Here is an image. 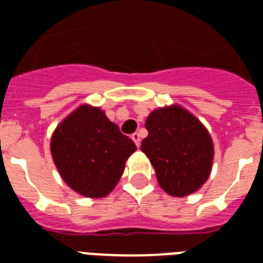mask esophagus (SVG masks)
<instances>
[{
	"label": "esophagus",
	"mask_w": 263,
	"mask_h": 263,
	"mask_svg": "<svg viewBox=\"0 0 263 263\" xmlns=\"http://www.w3.org/2000/svg\"><path fill=\"white\" fill-rule=\"evenodd\" d=\"M132 138H133V141L136 142L137 146L141 145V134L139 133H134L133 136H132Z\"/></svg>",
	"instance_id": "esophagus-1"
}]
</instances>
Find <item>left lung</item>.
<instances>
[{"label":"left lung","instance_id":"left-lung-1","mask_svg":"<svg viewBox=\"0 0 263 263\" xmlns=\"http://www.w3.org/2000/svg\"><path fill=\"white\" fill-rule=\"evenodd\" d=\"M145 126L148 136L141 150L152 162L160 187L176 197L197 191L213 162L212 138L205 126L179 105L153 110Z\"/></svg>","mask_w":263,"mask_h":263}]
</instances>
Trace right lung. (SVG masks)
I'll use <instances>...</instances> for the list:
<instances>
[{
	"mask_svg": "<svg viewBox=\"0 0 263 263\" xmlns=\"http://www.w3.org/2000/svg\"><path fill=\"white\" fill-rule=\"evenodd\" d=\"M137 150L101 109L81 105L58 125L51 137V154L63 180L85 197L113 191L125 162Z\"/></svg>",
	"mask_w": 263,
	"mask_h": 263,
	"instance_id": "1",
	"label": "right lung"
}]
</instances>
